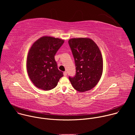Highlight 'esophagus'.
<instances>
[{
    "label": "esophagus",
    "instance_id": "34e87169",
    "mask_svg": "<svg viewBox=\"0 0 135 135\" xmlns=\"http://www.w3.org/2000/svg\"><path fill=\"white\" fill-rule=\"evenodd\" d=\"M67 73L66 71H65V72H64V75L65 76H67Z\"/></svg>",
    "mask_w": 135,
    "mask_h": 135
}]
</instances>
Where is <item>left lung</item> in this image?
Returning a JSON list of instances; mask_svg holds the SVG:
<instances>
[{
	"label": "left lung",
	"instance_id": "1",
	"mask_svg": "<svg viewBox=\"0 0 135 135\" xmlns=\"http://www.w3.org/2000/svg\"><path fill=\"white\" fill-rule=\"evenodd\" d=\"M73 55L76 74L69 76L73 88L80 92L92 89L99 81L103 73V61L100 51L88 38H71L68 41Z\"/></svg>",
	"mask_w": 135,
	"mask_h": 135
}]
</instances>
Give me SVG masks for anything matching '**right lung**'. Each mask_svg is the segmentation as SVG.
Returning <instances> with one entry per match:
<instances>
[{
	"label": "right lung",
	"instance_id": "add662e5",
	"mask_svg": "<svg viewBox=\"0 0 135 135\" xmlns=\"http://www.w3.org/2000/svg\"><path fill=\"white\" fill-rule=\"evenodd\" d=\"M64 41L44 36L31 47L27 57V68L29 78L39 89L48 91L54 88L63 73L57 68L54 56Z\"/></svg>",
	"mask_w": 135,
	"mask_h": 135
}]
</instances>
